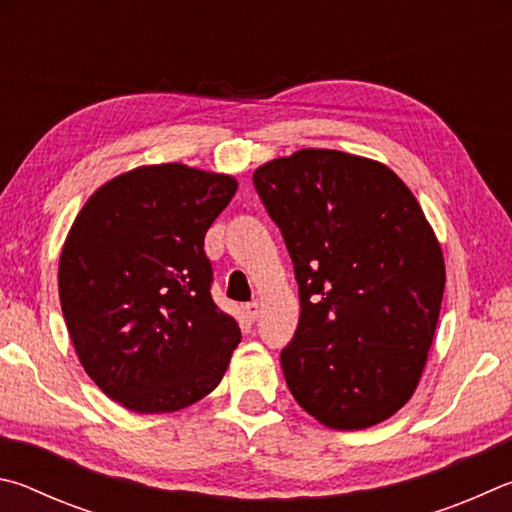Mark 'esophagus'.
Masks as SVG:
<instances>
[{"label":"esophagus","mask_w":512,"mask_h":512,"mask_svg":"<svg viewBox=\"0 0 512 512\" xmlns=\"http://www.w3.org/2000/svg\"><path fill=\"white\" fill-rule=\"evenodd\" d=\"M258 312H261V303H258V301L245 303V317H247L249 321H254V319L258 317Z\"/></svg>","instance_id":"34e87169"}]
</instances>
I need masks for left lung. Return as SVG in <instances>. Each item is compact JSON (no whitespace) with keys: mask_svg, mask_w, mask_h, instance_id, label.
<instances>
[{"mask_svg":"<svg viewBox=\"0 0 512 512\" xmlns=\"http://www.w3.org/2000/svg\"><path fill=\"white\" fill-rule=\"evenodd\" d=\"M299 283L281 366L330 429H366L414 396L432 348L445 261L414 193L380 161L303 148L254 170Z\"/></svg>","mask_w":512,"mask_h":512,"instance_id":"obj_1","label":"left lung"}]
</instances>
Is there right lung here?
I'll return each mask as SVG.
<instances>
[{
	"instance_id": "obj_1",
	"label": "right lung",
	"mask_w": 512,
	"mask_h": 512,
	"mask_svg": "<svg viewBox=\"0 0 512 512\" xmlns=\"http://www.w3.org/2000/svg\"><path fill=\"white\" fill-rule=\"evenodd\" d=\"M236 191V177L177 161L139 166L94 191L71 224L62 317L85 373L121 407H191L227 371L240 328L211 299L204 236Z\"/></svg>"
}]
</instances>
